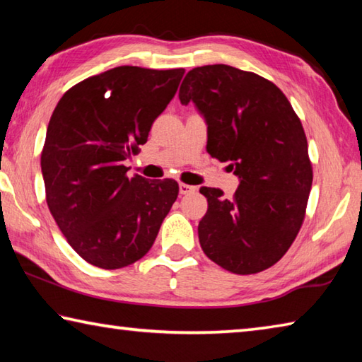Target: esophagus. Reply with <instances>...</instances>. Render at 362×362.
<instances>
[{"instance_id":"esophagus-1","label":"esophagus","mask_w":362,"mask_h":362,"mask_svg":"<svg viewBox=\"0 0 362 362\" xmlns=\"http://www.w3.org/2000/svg\"><path fill=\"white\" fill-rule=\"evenodd\" d=\"M194 187H192V185H187V183H180L179 185V192H180V194H189V193H193L194 192Z\"/></svg>"}]
</instances>
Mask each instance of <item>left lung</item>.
<instances>
[{"mask_svg":"<svg viewBox=\"0 0 362 362\" xmlns=\"http://www.w3.org/2000/svg\"><path fill=\"white\" fill-rule=\"evenodd\" d=\"M179 99L204 116L207 153L240 177L231 199L199 188L207 198L201 247L231 273L263 272L287 252L305 218L313 169L302 122L276 84L230 65L189 70Z\"/></svg>","mask_w":362,"mask_h":362,"instance_id":"8db88e82","label":"left lung"}]
</instances>
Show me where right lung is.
<instances>
[{
    "instance_id": "add662e5",
    "label": "right lung",
    "mask_w": 362,
    "mask_h": 362,
    "mask_svg": "<svg viewBox=\"0 0 362 362\" xmlns=\"http://www.w3.org/2000/svg\"><path fill=\"white\" fill-rule=\"evenodd\" d=\"M185 70L122 65L73 86L49 121L41 173L54 220L75 252L103 269L148 252L179 194L173 179L127 175Z\"/></svg>"
}]
</instances>
